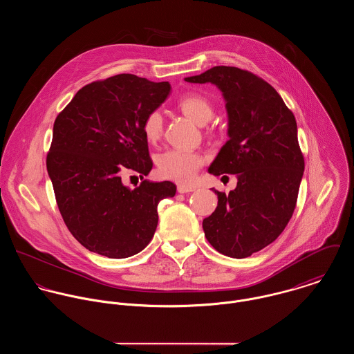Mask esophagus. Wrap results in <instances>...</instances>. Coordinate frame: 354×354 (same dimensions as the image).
<instances>
[{
  "mask_svg": "<svg viewBox=\"0 0 354 354\" xmlns=\"http://www.w3.org/2000/svg\"><path fill=\"white\" fill-rule=\"evenodd\" d=\"M177 191H178V194H189V192H194V191H195V187L178 185V187H177Z\"/></svg>",
  "mask_w": 354,
  "mask_h": 354,
  "instance_id": "esophagus-1",
  "label": "esophagus"
}]
</instances>
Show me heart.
Listing matches in <instances>:
<instances>
[{"instance_id":"heart-1","label":"heart","mask_w":354,"mask_h":354,"mask_svg":"<svg viewBox=\"0 0 354 354\" xmlns=\"http://www.w3.org/2000/svg\"><path fill=\"white\" fill-rule=\"evenodd\" d=\"M178 109L198 125L207 124L214 114L209 101L196 93L187 94L177 102ZM163 132V118L158 110L149 113L143 121V133L149 142H156ZM204 163V158L196 152L169 150L156 158V167L162 177L177 183H191Z\"/></svg>"}]
</instances>
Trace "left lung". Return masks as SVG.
I'll list each match as a JSON object with an SVG mask.
<instances>
[{
    "instance_id": "8db88e82",
    "label": "left lung",
    "mask_w": 354,
    "mask_h": 354,
    "mask_svg": "<svg viewBox=\"0 0 354 354\" xmlns=\"http://www.w3.org/2000/svg\"><path fill=\"white\" fill-rule=\"evenodd\" d=\"M189 83H212L223 94L229 140L208 171L237 174V187L218 195L203 219L208 243L222 254L244 259L274 243L290 221L303 178L297 122L275 88L250 71L214 66Z\"/></svg>"
}]
</instances>
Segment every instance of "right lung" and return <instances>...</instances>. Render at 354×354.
Here are the masks:
<instances>
[{
	"mask_svg": "<svg viewBox=\"0 0 354 354\" xmlns=\"http://www.w3.org/2000/svg\"><path fill=\"white\" fill-rule=\"evenodd\" d=\"M170 93L131 73L80 88L57 115L46 166L61 216L88 251L124 259L143 251L158 225V203L176 195L170 181L127 188L120 173L152 169L143 121Z\"/></svg>",
	"mask_w": 354,
	"mask_h": 354,
	"instance_id": "1",
	"label": "right lung"
}]
</instances>
